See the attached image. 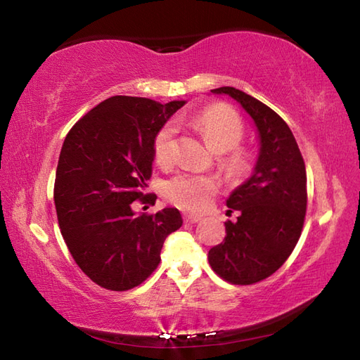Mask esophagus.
Here are the masks:
<instances>
[{
	"instance_id": "1",
	"label": "esophagus",
	"mask_w": 360,
	"mask_h": 360,
	"mask_svg": "<svg viewBox=\"0 0 360 360\" xmlns=\"http://www.w3.org/2000/svg\"><path fill=\"white\" fill-rule=\"evenodd\" d=\"M201 215H186L184 217V221L186 223H190V224H195V223H198V221H201Z\"/></svg>"
}]
</instances>
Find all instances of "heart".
Returning <instances> with one entry per match:
<instances>
[{
  "instance_id": "heart-1",
  "label": "heart",
  "mask_w": 360,
  "mask_h": 360,
  "mask_svg": "<svg viewBox=\"0 0 360 360\" xmlns=\"http://www.w3.org/2000/svg\"><path fill=\"white\" fill-rule=\"evenodd\" d=\"M192 125L204 137L209 148L215 153H227L233 150L243 139L244 128L238 114L224 105H213L193 117ZM178 127L168 122L159 129L155 139V158L160 165L174 162V137ZM227 165L232 172L244 168V156L235 153L229 158ZM218 190V181L212 176L181 173L165 184V195L172 202L187 210H202Z\"/></svg>"
}]
</instances>
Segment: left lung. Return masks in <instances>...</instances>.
Wrapping results in <instances>:
<instances>
[{
	"mask_svg": "<svg viewBox=\"0 0 360 360\" xmlns=\"http://www.w3.org/2000/svg\"><path fill=\"white\" fill-rule=\"evenodd\" d=\"M212 93L229 96L248 112L258 134V156L252 174L227 198V207L240 217L227 221L226 238L209 250V263L221 278L252 285L280 269L300 238L307 170L292 131L269 106L232 86Z\"/></svg>",
	"mask_w": 360,
	"mask_h": 360,
	"instance_id": "left-lung-1",
	"label": "left lung"
}]
</instances>
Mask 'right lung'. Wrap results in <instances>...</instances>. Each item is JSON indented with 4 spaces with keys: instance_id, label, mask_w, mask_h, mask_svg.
Here are the masks:
<instances>
[{
    "instance_id": "right-lung-1",
    "label": "right lung",
    "mask_w": 360,
    "mask_h": 360,
    "mask_svg": "<svg viewBox=\"0 0 360 360\" xmlns=\"http://www.w3.org/2000/svg\"><path fill=\"white\" fill-rule=\"evenodd\" d=\"M186 101L112 96L86 112L60 151L53 202L75 263L98 286L128 290L156 269L160 249L182 226L178 209L136 215L155 160L159 129Z\"/></svg>"
}]
</instances>
